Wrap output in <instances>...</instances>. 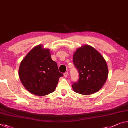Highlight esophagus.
Segmentation results:
<instances>
[{"label":"esophagus","mask_w":128,"mask_h":128,"mask_svg":"<svg viewBox=\"0 0 128 128\" xmlns=\"http://www.w3.org/2000/svg\"><path fill=\"white\" fill-rule=\"evenodd\" d=\"M68 76V72H65L64 73V76L65 77H66L67 76Z\"/></svg>","instance_id":"esophagus-1"}]
</instances>
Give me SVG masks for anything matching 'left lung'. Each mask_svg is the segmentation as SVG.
<instances>
[{"label":"left lung","mask_w":128,"mask_h":128,"mask_svg":"<svg viewBox=\"0 0 128 128\" xmlns=\"http://www.w3.org/2000/svg\"><path fill=\"white\" fill-rule=\"evenodd\" d=\"M73 63L79 73V79L72 85L76 92L83 95L94 94L107 81L108 69L105 59L92 47L84 45L77 49Z\"/></svg>","instance_id":"8db88e82"}]
</instances>
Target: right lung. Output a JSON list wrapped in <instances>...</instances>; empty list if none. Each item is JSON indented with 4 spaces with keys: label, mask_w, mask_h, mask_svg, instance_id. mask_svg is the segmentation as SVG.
<instances>
[{
    "label": "right lung",
    "mask_w": 128,
    "mask_h": 128,
    "mask_svg": "<svg viewBox=\"0 0 128 128\" xmlns=\"http://www.w3.org/2000/svg\"><path fill=\"white\" fill-rule=\"evenodd\" d=\"M18 76L28 91L44 96L55 91L59 78L63 74L52 60L50 50L40 44L31 50L21 61Z\"/></svg>",
    "instance_id": "add662e5"
}]
</instances>
